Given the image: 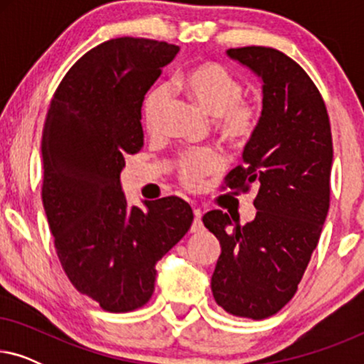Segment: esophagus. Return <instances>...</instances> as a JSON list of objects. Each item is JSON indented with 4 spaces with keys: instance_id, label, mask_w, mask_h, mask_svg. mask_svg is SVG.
Listing matches in <instances>:
<instances>
[{
    "instance_id": "obj_1",
    "label": "esophagus",
    "mask_w": 364,
    "mask_h": 364,
    "mask_svg": "<svg viewBox=\"0 0 364 364\" xmlns=\"http://www.w3.org/2000/svg\"><path fill=\"white\" fill-rule=\"evenodd\" d=\"M203 230V223H202V210L196 208L193 210V223L191 227V232H200Z\"/></svg>"
}]
</instances>
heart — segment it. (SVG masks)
Masks as SVG:
<instances>
[{"label":"heart","mask_w":364,"mask_h":364,"mask_svg":"<svg viewBox=\"0 0 364 364\" xmlns=\"http://www.w3.org/2000/svg\"><path fill=\"white\" fill-rule=\"evenodd\" d=\"M173 91L183 92L202 111L217 117V131L232 146H245L262 121V107L255 99L243 97V82L222 64L205 61L177 74L171 81ZM171 104L166 86L154 87L142 107L144 126L149 134L161 131L164 114ZM225 164L215 149L186 151L177 159V177L187 188L196 191L205 177L217 173Z\"/></svg>","instance_id":"1"}]
</instances>
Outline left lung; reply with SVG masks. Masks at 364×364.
I'll return each mask as SVG.
<instances>
[{"mask_svg":"<svg viewBox=\"0 0 364 364\" xmlns=\"http://www.w3.org/2000/svg\"><path fill=\"white\" fill-rule=\"evenodd\" d=\"M227 53L263 81L260 126L243 151L245 164L223 187L245 193L257 183V215L247 225L222 210L202 220L222 247L212 275L217 305L263 320L291 300L320 240L330 208L331 127L320 91L291 58L265 46Z\"/></svg>","mask_w":364,"mask_h":364,"instance_id":"obj_1","label":"left lung"}]
</instances>
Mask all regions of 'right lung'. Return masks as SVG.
I'll return each instance as SVG.
<instances>
[{
  "label": "right lung",
  "instance_id": "obj_1",
  "mask_svg": "<svg viewBox=\"0 0 364 364\" xmlns=\"http://www.w3.org/2000/svg\"><path fill=\"white\" fill-rule=\"evenodd\" d=\"M177 53L146 38L97 44L59 82L44 122L41 197L54 248L73 287L111 313L151 300L156 263L193 220L178 197L131 208L119 178L144 146V96Z\"/></svg>",
  "mask_w": 364,
  "mask_h": 364
}]
</instances>
